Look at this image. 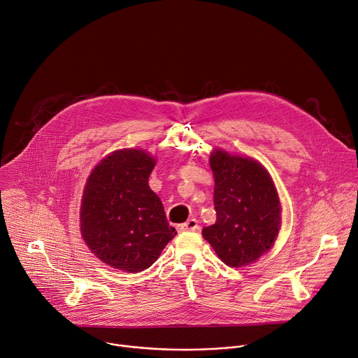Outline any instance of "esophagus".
<instances>
[{"label":"esophagus","mask_w":358,"mask_h":358,"mask_svg":"<svg viewBox=\"0 0 358 358\" xmlns=\"http://www.w3.org/2000/svg\"><path fill=\"white\" fill-rule=\"evenodd\" d=\"M199 229V222L196 218H189L184 224L180 225L181 231H196Z\"/></svg>","instance_id":"esophagus-1"}]
</instances>
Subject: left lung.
<instances>
[{
  "mask_svg": "<svg viewBox=\"0 0 358 358\" xmlns=\"http://www.w3.org/2000/svg\"><path fill=\"white\" fill-rule=\"evenodd\" d=\"M214 174L215 224L203 229L221 262L229 267L254 263L267 252L281 227V204L268 171L250 157L215 148L210 155Z\"/></svg>",
  "mask_w": 358,
  "mask_h": 358,
  "instance_id": "1",
  "label": "left lung"
}]
</instances>
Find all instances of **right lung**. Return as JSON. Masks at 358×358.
<instances>
[{
	"instance_id": "1",
	"label": "right lung",
	"mask_w": 358,
	"mask_h": 358,
	"mask_svg": "<svg viewBox=\"0 0 358 358\" xmlns=\"http://www.w3.org/2000/svg\"><path fill=\"white\" fill-rule=\"evenodd\" d=\"M154 166V157L144 150H117L85 182L81 234L96 258L113 268L140 273L151 267L177 234L148 185Z\"/></svg>"
}]
</instances>
